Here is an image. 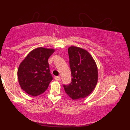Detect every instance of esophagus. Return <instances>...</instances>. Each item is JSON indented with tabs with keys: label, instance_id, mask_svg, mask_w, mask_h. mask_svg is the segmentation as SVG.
<instances>
[{
	"label": "esophagus",
	"instance_id": "obj_1",
	"mask_svg": "<svg viewBox=\"0 0 130 130\" xmlns=\"http://www.w3.org/2000/svg\"><path fill=\"white\" fill-rule=\"evenodd\" d=\"M55 80H57V81L60 80V76H56V77H55Z\"/></svg>",
	"mask_w": 130,
	"mask_h": 130
}]
</instances>
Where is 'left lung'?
Segmentation results:
<instances>
[{
  "label": "left lung",
  "instance_id": "1",
  "mask_svg": "<svg viewBox=\"0 0 130 130\" xmlns=\"http://www.w3.org/2000/svg\"><path fill=\"white\" fill-rule=\"evenodd\" d=\"M68 53L72 82L63 87L73 100L85 98L92 93L97 84L96 64L90 53L80 47H69Z\"/></svg>",
  "mask_w": 130,
  "mask_h": 130
}]
</instances>
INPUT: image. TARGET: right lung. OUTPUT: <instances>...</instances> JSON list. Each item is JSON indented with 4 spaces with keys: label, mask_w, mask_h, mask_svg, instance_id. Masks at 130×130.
Listing matches in <instances>:
<instances>
[{
    "label": "right lung",
    "mask_w": 130,
    "mask_h": 130,
    "mask_svg": "<svg viewBox=\"0 0 130 130\" xmlns=\"http://www.w3.org/2000/svg\"><path fill=\"white\" fill-rule=\"evenodd\" d=\"M54 51L53 48L38 47L32 50L19 64L18 82L26 93L36 96L47 89L53 80L48 60Z\"/></svg>",
    "instance_id": "1"
}]
</instances>
